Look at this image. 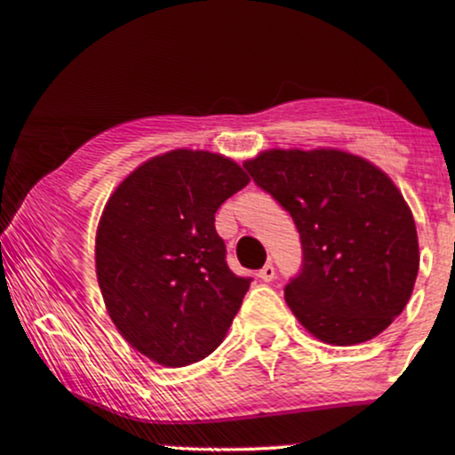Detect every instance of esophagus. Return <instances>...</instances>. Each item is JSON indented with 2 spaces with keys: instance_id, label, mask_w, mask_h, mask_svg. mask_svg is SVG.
Returning a JSON list of instances; mask_svg holds the SVG:
<instances>
[{
  "instance_id": "esophagus-1",
  "label": "esophagus",
  "mask_w": 455,
  "mask_h": 455,
  "mask_svg": "<svg viewBox=\"0 0 455 455\" xmlns=\"http://www.w3.org/2000/svg\"><path fill=\"white\" fill-rule=\"evenodd\" d=\"M259 277L263 279V282H273V279H275V267H273V265H265L263 269L259 271Z\"/></svg>"
}]
</instances>
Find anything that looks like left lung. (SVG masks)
I'll use <instances>...</instances> for the list:
<instances>
[{"label": "left lung", "instance_id": "obj_1", "mask_svg": "<svg viewBox=\"0 0 455 455\" xmlns=\"http://www.w3.org/2000/svg\"><path fill=\"white\" fill-rule=\"evenodd\" d=\"M244 167L300 234L302 271L283 290L298 323L331 346L385 331L406 308L420 265L414 215L394 180L331 147L267 148Z\"/></svg>", "mask_w": 455, "mask_h": 455}]
</instances>
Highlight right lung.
Masks as SVG:
<instances>
[{
	"instance_id": "obj_1",
	"label": "right lung",
	"mask_w": 455,
	"mask_h": 455,
	"mask_svg": "<svg viewBox=\"0 0 455 455\" xmlns=\"http://www.w3.org/2000/svg\"><path fill=\"white\" fill-rule=\"evenodd\" d=\"M248 182L226 155L176 148L130 172L105 203L99 288L122 338L153 363L188 366L226 338L251 279L229 271L215 213Z\"/></svg>"
}]
</instances>
